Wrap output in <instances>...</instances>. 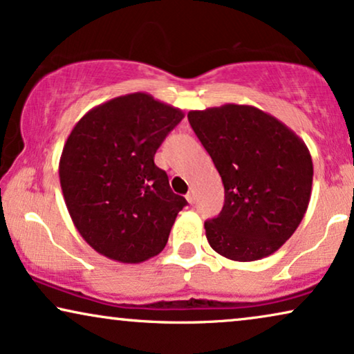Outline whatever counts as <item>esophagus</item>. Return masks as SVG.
Returning <instances> with one entry per match:
<instances>
[{
	"instance_id": "34e87169",
	"label": "esophagus",
	"mask_w": 354,
	"mask_h": 354,
	"mask_svg": "<svg viewBox=\"0 0 354 354\" xmlns=\"http://www.w3.org/2000/svg\"><path fill=\"white\" fill-rule=\"evenodd\" d=\"M185 198H187V201L190 203V205H193V203H195V192H188L187 195H185Z\"/></svg>"
}]
</instances>
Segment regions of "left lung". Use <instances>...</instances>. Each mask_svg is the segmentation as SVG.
Returning <instances> with one entry per match:
<instances>
[{
    "label": "left lung",
    "instance_id": "1",
    "mask_svg": "<svg viewBox=\"0 0 354 354\" xmlns=\"http://www.w3.org/2000/svg\"><path fill=\"white\" fill-rule=\"evenodd\" d=\"M188 122L224 183V207L205 222L211 248L240 263L275 253L298 229L311 200L308 147L254 106L190 111Z\"/></svg>",
    "mask_w": 354,
    "mask_h": 354
}]
</instances>
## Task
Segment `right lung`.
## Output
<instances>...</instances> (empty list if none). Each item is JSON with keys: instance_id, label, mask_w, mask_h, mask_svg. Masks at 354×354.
Masks as SVG:
<instances>
[{"instance_id": "add662e5", "label": "right lung", "mask_w": 354, "mask_h": 354, "mask_svg": "<svg viewBox=\"0 0 354 354\" xmlns=\"http://www.w3.org/2000/svg\"><path fill=\"white\" fill-rule=\"evenodd\" d=\"M182 119L178 108L138 91L95 106L72 129L59 159L62 195L100 254L138 264L164 250L187 200L154 154Z\"/></svg>"}]
</instances>
